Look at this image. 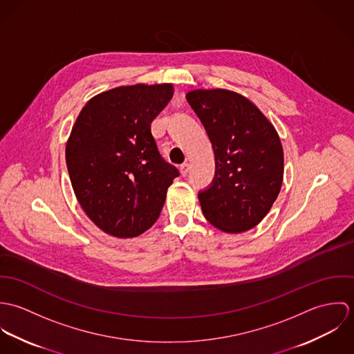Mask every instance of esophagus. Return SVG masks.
Segmentation results:
<instances>
[{
  "label": "esophagus",
  "mask_w": 354,
  "mask_h": 354,
  "mask_svg": "<svg viewBox=\"0 0 354 354\" xmlns=\"http://www.w3.org/2000/svg\"><path fill=\"white\" fill-rule=\"evenodd\" d=\"M180 171H181V176H187L188 174V171H189V165L188 163H183V165H180Z\"/></svg>",
  "instance_id": "34e87169"
}]
</instances>
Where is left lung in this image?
I'll return each instance as SVG.
<instances>
[{"instance_id":"left-lung-1","label":"left lung","mask_w":354,"mask_h":354,"mask_svg":"<svg viewBox=\"0 0 354 354\" xmlns=\"http://www.w3.org/2000/svg\"><path fill=\"white\" fill-rule=\"evenodd\" d=\"M187 101L202 121L215 155V174L199 192L205 219L226 233L254 227L278 198L283 150L272 124L245 97L195 90Z\"/></svg>"}]
</instances>
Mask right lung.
<instances>
[{
	"label": "right lung",
	"instance_id": "1",
	"mask_svg": "<svg viewBox=\"0 0 354 354\" xmlns=\"http://www.w3.org/2000/svg\"><path fill=\"white\" fill-rule=\"evenodd\" d=\"M171 84H136L102 93L82 109L66 143L75 195L104 233L128 239L158 219L180 176L158 151L152 120L173 97Z\"/></svg>",
	"mask_w": 354,
	"mask_h": 354
}]
</instances>
